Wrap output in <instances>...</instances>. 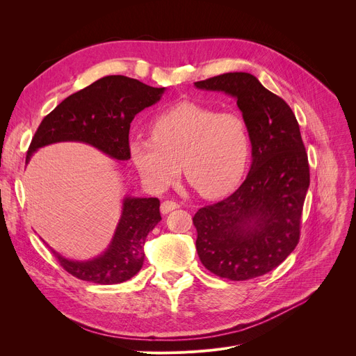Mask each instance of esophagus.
Returning a JSON list of instances; mask_svg holds the SVG:
<instances>
[{
	"label": "esophagus",
	"instance_id": "34e87169",
	"mask_svg": "<svg viewBox=\"0 0 356 356\" xmlns=\"http://www.w3.org/2000/svg\"><path fill=\"white\" fill-rule=\"evenodd\" d=\"M177 208H179V203H176V202H173V200H164V202L161 203L160 211H161L163 215H167L168 212H172V211H175V209H177Z\"/></svg>",
	"mask_w": 356,
	"mask_h": 356
}]
</instances>
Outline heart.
Listing matches in <instances>:
<instances>
[{"label": "heart", "mask_w": 356, "mask_h": 356, "mask_svg": "<svg viewBox=\"0 0 356 356\" xmlns=\"http://www.w3.org/2000/svg\"><path fill=\"white\" fill-rule=\"evenodd\" d=\"M152 134L131 140L129 154L154 191H164L176 180L180 164L203 197L227 195L245 172L251 140L247 121L238 112L180 102L153 120Z\"/></svg>", "instance_id": "heart-1"}]
</instances>
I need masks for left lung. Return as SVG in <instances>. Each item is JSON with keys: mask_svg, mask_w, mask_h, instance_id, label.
I'll return each mask as SVG.
<instances>
[{"mask_svg": "<svg viewBox=\"0 0 356 356\" xmlns=\"http://www.w3.org/2000/svg\"><path fill=\"white\" fill-rule=\"evenodd\" d=\"M195 86L234 97L248 125L252 164L247 179L193 216L204 268L244 282L273 271L298 244L310 184L307 153L291 108L254 74L223 73Z\"/></svg>", "mask_w": 356, "mask_h": 356, "instance_id": "1", "label": "left lung"}]
</instances>
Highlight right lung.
Wrapping results in <instances>:
<instances>
[{
	"label": "right lung",
	"mask_w": 356,
	"mask_h": 356,
	"mask_svg": "<svg viewBox=\"0 0 356 356\" xmlns=\"http://www.w3.org/2000/svg\"><path fill=\"white\" fill-rule=\"evenodd\" d=\"M164 88L148 86L121 74L105 76L73 93L56 106L42 124L27 152L26 163L37 148L81 141L97 147L115 160H129L131 121L144 108L160 101ZM157 197H125L122 215L109 247L90 261H72L53 251L60 266L79 280L97 284H118L134 277L144 263V244L160 222Z\"/></svg>",
	"instance_id": "right-lung-1"
}]
</instances>
